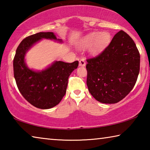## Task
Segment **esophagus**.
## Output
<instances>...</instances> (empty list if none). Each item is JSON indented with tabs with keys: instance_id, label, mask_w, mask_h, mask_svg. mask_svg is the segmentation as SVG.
Here are the masks:
<instances>
[{
	"instance_id": "obj_1",
	"label": "esophagus",
	"mask_w": 150,
	"mask_h": 150,
	"mask_svg": "<svg viewBox=\"0 0 150 150\" xmlns=\"http://www.w3.org/2000/svg\"><path fill=\"white\" fill-rule=\"evenodd\" d=\"M86 65L85 63V60L84 59H81L79 60V65L80 67H85Z\"/></svg>"
}]
</instances>
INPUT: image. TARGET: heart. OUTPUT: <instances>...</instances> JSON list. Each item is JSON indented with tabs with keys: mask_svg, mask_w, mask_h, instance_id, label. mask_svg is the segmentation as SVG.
<instances>
[{
	"mask_svg": "<svg viewBox=\"0 0 150 150\" xmlns=\"http://www.w3.org/2000/svg\"><path fill=\"white\" fill-rule=\"evenodd\" d=\"M110 42V35L108 32H94L89 33L81 38L79 42L81 48L89 46L88 52L92 55H96L107 46Z\"/></svg>",
	"mask_w": 150,
	"mask_h": 150,
	"instance_id": "obj_1",
	"label": "heart"
}]
</instances>
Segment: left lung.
<instances>
[{"mask_svg": "<svg viewBox=\"0 0 150 150\" xmlns=\"http://www.w3.org/2000/svg\"><path fill=\"white\" fill-rule=\"evenodd\" d=\"M87 62L88 91L100 103L119 102L136 84L140 56L133 40L122 30L100 54Z\"/></svg>", "mask_w": 150, "mask_h": 150, "instance_id": "1", "label": "left lung"}]
</instances>
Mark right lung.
Returning a JSON list of instances; mask_svg holds the SVG:
<instances>
[{"label": "right lung", "mask_w": 150, "mask_h": 150, "mask_svg": "<svg viewBox=\"0 0 150 150\" xmlns=\"http://www.w3.org/2000/svg\"><path fill=\"white\" fill-rule=\"evenodd\" d=\"M42 39L63 43L54 32H39L24 39L14 58V75L18 90L28 102L35 107L49 109L60 103L65 95L68 79L77 69L78 61L65 63L55 61L44 69H30L25 62L26 53Z\"/></svg>", "instance_id": "add662e5"}]
</instances>
